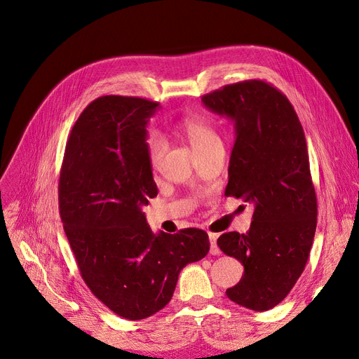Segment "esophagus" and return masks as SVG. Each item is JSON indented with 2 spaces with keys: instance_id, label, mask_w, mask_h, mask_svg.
<instances>
[{
  "instance_id": "1",
  "label": "esophagus",
  "mask_w": 359,
  "mask_h": 359,
  "mask_svg": "<svg viewBox=\"0 0 359 359\" xmlns=\"http://www.w3.org/2000/svg\"><path fill=\"white\" fill-rule=\"evenodd\" d=\"M217 240H218V234H214V233H210V243H211V255L217 256L221 253L218 244H217Z\"/></svg>"
}]
</instances>
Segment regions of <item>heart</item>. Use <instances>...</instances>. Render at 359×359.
<instances>
[{"label": "heart", "mask_w": 359, "mask_h": 359, "mask_svg": "<svg viewBox=\"0 0 359 359\" xmlns=\"http://www.w3.org/2000/svg\"><path fill=\"white\" fill-rule=\"evenodd\" d=\"M177 130L189 141L195 153L221 145V138L212 125L202 118H183L177 123ZM147 157L151 167H157L165 153V142L154 130H149L145 138Z\"/></svg>", "instance_id": "obj_1"}]
</instances>
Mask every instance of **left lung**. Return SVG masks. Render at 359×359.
Wrapping results in <instances>:
<instances>
[{
	"label": "left lung",
	"mask_w": 359,
	"mask_h": 359,
	"mask_svg": "<svg viewBox=\"0 0 359 359\" xmlns=\"http://www.w3.org/2000/svg\"><path fill=\"white\" fill-rule=\"evenodd\" d=\"M202 103L234 123L225 196L255 205L246 234L224 233L217 241L244 266L238 284L225 294L241 307L266 311L303 273L316 233L304 130L285 94L262 80L225 86L205 94Z\"/></svg>",
	"instance_id": "obj_1"
}]
</instances>
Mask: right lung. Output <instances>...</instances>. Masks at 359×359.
<instances>
[{"label":"right lung","mask_w":359,"mask_h":359,"mask_svg":"<svg viewBox=\"0 0 359 359\" xmlns=\"http://www.w3.org/2000/svg\"><path fill=\"white\" fill-rule=\"evenodd\" d=\"M157 109L140 97L91 102L67 141L58 186L64 230L84 282L129 320L164 309L180 271L210 252L203 230L154 234L142 212L158 194L145 147Z\"/></svg>","instance_id":"1"}]
</instances>
